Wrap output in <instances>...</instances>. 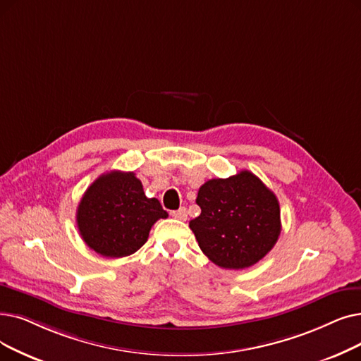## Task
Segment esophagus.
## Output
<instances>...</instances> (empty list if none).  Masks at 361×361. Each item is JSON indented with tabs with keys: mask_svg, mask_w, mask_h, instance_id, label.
<instances>
[{
	"mask_svg": "<svg viewBox=\"0 0 361 361\" xmlns=\"http://www.w3.org/2000/svg\"><path fill=\"white\" fill-rule=\"evenodd\" d=\"M171 216L176 218V219H181V221H185V219H187V209L184 207H181L177 211H172Z\"/></svg>",
	"mask_w": 361,
	"mask_h": 361,
	"instance_id": "esophagus-1",
	"label": "esophagus"
}]
</instances>
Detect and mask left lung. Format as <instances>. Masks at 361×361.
I'll use <instances>...</instances> for the list:
<instances>
[{
  "label": "left lung",
  "instance_id": "1",
  "mask_svg": "<svg viewBox=\"0 0 361 361\" xmlns=\"http://www.w3.org/2000/svg\"><path fill=\"white\" fill-rule=\"evenodd\" d=\"M200 215L189 223L202 252L226 270L257 264L281 230L276 195L249 171L212 178L197 192Z\"/></svg>",
  "mask_w": 361,
  "mask_h": 361
}]
</instances>
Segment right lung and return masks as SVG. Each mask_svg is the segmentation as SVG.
Masks as SVG:
<instances>
[{
	"mask_svg": "<svg viewBox=\"0 0 361 361\" xmlns=\"http://www.w3.org/2000/svg\"><path fill=\"white\" fill-rule=\"evenodd\" d=\"M166 216L158 199L146 197L134 172L111 171L84 193L76 224L92 250L102 257L122 258L137 252L147 242L152 226Z\"/></svg>",
	"mask_w": 361,
	"mask_h": 361,
	"instance_id": "1",
	"label": "right lung"
}]
</instances>
